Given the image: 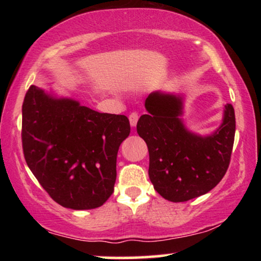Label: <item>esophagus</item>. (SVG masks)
Wrapping results in <instances>:
<instances>
[{
  "label": "esophagus",
  "mask_w": 261,
  "mask_h": 261,
  "mask_svg": "<svg viewBox=\"0 0 261 261\" xmlns=\"http://www.w3.org/2000/svg\"><path fill=\"white\" fill-rule=\"evenodd\" d=\"M128 119H129V122H130V126L132 127H135L138 123V120H139V114L137 112H133L129 114V116H128Z\"/></svg>",
  "instance_id": "esophagus-1"
}]
</instances>
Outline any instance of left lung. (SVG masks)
Listing matches in <instances>:
<instances>
[{
  "label": "left lung",
  "instance_id": "8db88e82",
  "mask_svg": "<svg viewBox=\"0 0 261 261\" xmlns=\"http://www.w3.org/2000/svg\"><path fill=\"white\" fill-rule=\"evenodd\" d=\"M148 114L138 121L147 144L148 176L155 191L171 202H185L209 192L226 174L235 137V114L224 106L221 126L208 137L188 130L180 119L183 97L155 91L145 101Z\"/></svg>",
  "mask_w": 261,
  "mask_h": 261
}]
</instances>
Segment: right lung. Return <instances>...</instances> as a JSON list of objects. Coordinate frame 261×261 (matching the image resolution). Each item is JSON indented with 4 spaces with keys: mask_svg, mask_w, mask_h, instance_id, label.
I'll return each mask as SVG.
<instances>
[{
    "mask_svg": "<svg viewBox=\"0 0 261 261\" xmlns=\"http://www.w3.org/2000/svg\"><path fill=\"white\" fill-rule=\"evenodd\" d=\"M124 115L95 112L31 85L22 105L24 159L53 201L74 210L101 206L114 192Z\"/></svg>",
    "mask_w": 261,
    "mask_h": 261,
    "instance_id": "obj_1",
    "label": "right lung"
}]
</instances>
